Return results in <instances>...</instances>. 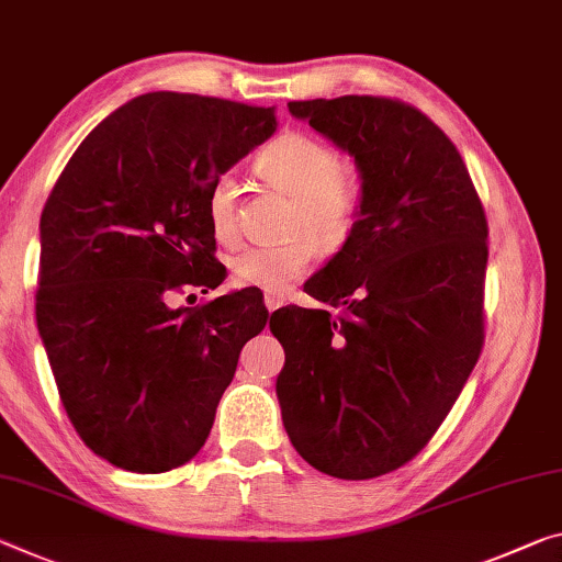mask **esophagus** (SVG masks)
Wrapping results in <instances>:
<instances>
[{
	"mask_svg": "<svg viewBox=\"0 0 562 562\" xmlns=\"http://www.w3.org/2000/svg\"><path fill=\"white\" fill-rule=\"evenodd\" d=\"M280 305H282V297L280 295H270V292H267V295H265V307L272 313V310H278Z\"/></svg>",
	"mask_w": 562,
	"mask_h": 562,
	"instance_id": "esophagus-1",
	"label": "esophagus"
}]
</instances>
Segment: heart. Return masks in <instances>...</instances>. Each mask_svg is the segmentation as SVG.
Listing matches in <instances>:
<instances>
[{"label": "heart", "instance_id": "1", "mask_svg": "<svg viewBox=\"0 0 562 562\" xmlns=\"http://www.w3.org/2000/svg\"><path fill=\"white\" fill-rule=\"evenodd\" d=\"M257 172L292 194L290 229H305L274 245H255L233 257L229 272L239 288L280 295L307 274L318 243L340 249L352 237L362 210V182L327 142L307 132H284L257 157ZM212 233L220 243L237 237V182L233 175L215 180L207 198Z\"/></svg>", "mask_w": 562, "mask_h": 562}]
</instances>
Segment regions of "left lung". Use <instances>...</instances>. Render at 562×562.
I'll return each instance as SVG.
<instances>
[{"instance_id":"1","label":"left lung","mask_w":562,"mask_h":562,"mask_svg":"<svg viewBox=\"0 0 562 562\" xmlns=\"http://www.w3.org/2000/svg\"><path fill=\"white\" fill-rule=\"evenodd\" d=\"M350 155L362 182L352 237L305 288L340 305L284 307L278 400L290 442L319 473L370 480L420 452L483 350L487 222L456 145L385 97L290 102Z\"/></svg>"}]
</instances>
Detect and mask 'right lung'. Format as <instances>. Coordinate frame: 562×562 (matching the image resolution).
I'll return each mask as SVG.
<instances>
[{"label": "right lung", "instance_id": "right-lung-1", "mask_svg": "<svg viewBox=\"0 0 562 562\" xmlns=\"http://www.w3.org/2000/svg\"><path fill=\"white\" fill-rule=\"evenodd\" d=\"M274 130V106L139 94L89 132L44 204L40 337L77 435L114 468L167 473L198 456L267 325L245 292L200 307H169L167 292L225 280L210 190Z\"/></svg>", "mask_w": 562, "mask_h": 562}]
</instances>
